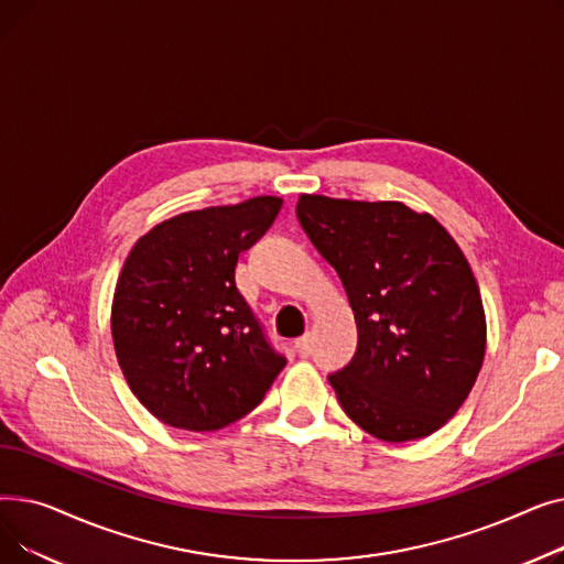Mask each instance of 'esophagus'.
Segmentation results:
<instances>
[{"label":"esophagus","mask_w":564,"mask_h":564,"mask_svg":"<svg viewBox=\"0 0 564 564\" xmlns=\"http://www.w3.org/2000/svg\"><path fill=\"white\" fill-rule=\"evenodd\" d=\"M294 347H297L300 357H311V351H313V338H311V334L297 338V343H294Z\"/></svg>","instance_id":"1"}]
</instances>
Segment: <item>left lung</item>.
Instances as JSON below:
<instances>
[{
  "label": "left lung",
  "mask_w": 564,
  "mask_h": 564,
  "mask_svg": "<svg viewBox=\"0 0 564 564\" xmlns=\"http://www.w3.org/2000/svg\"><path fill=\"white\" fill-rule=\"evenodd\" d=\"M297 219L357 319V351L329 375L343 411L389 443L446 425L476 383L487 343L480 288L451 232L395 200L304 194Z\"/></svg>",
  "instance_id": "1"
}]
</instances>
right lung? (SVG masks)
Returning <instances> with one entry per match:
<instances>
[{
    "mask_svg": "<svg viewBox=\"0 0 564 564\" xmlns=\"http://www.w3.org/2000/svg\"><path fill=\"white\" fill-rule=\"evenodd\" d=\"M281 210L256 196L158 224L118 276L111 336L132 393L162 423L213 432L256 409L285 366L235 283Z\"/></svg>",
    "mask_w": 564,
    "mask_h": 564,
    "instance_id": "1",
    "label": "right lung"
}]
</instances>
